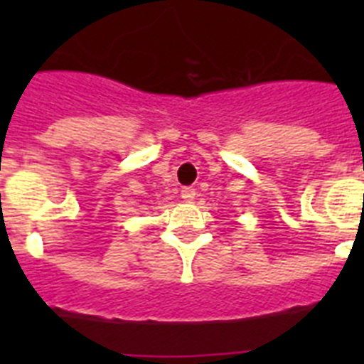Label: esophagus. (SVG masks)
<instances>
[{
    "label": "esophagus",
    "mask_w": 364,
    "mask_h": 364,
    "mask_svg": "<svg viewBox=\"0 0 364 364\" xmlns=\"http://www.w3.org/2000/svg\"><path fill=\"white\" fill-rule=\"evenodd\" d=\"M195 195H197V193H195V189L193 188H182V198H184L186 202H193L195 200Z\"/></svg>",
    "instance_id": "esophagus-1"
}]
</instances>
